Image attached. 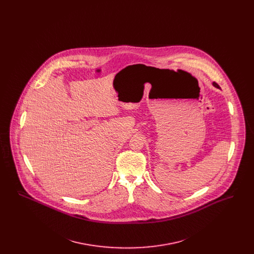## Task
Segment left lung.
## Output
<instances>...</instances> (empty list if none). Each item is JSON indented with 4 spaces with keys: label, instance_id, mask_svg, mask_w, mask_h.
<instances>
[{
    "label": "left lung",
    "instance_id": "obj_1",
    "mask_svg": "<svg viewBox=\"0 0 254 254\" xmlns=\"http://www.w3.org/2000/svg\"><path fill=\"white\" fill-rule=\"evenodd\" d=\"M212 85H213V86H215V87H217V88H220V86H219V85H218L217 84H216V83H215V82H214V83H213V84H212Z\"/></svg>",
    "mask_w": 254,
    "mask_h": 254
}]
</instances>
